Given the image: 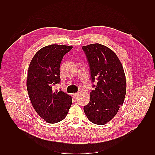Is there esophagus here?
Returning a JSON list of instances; mask_svg holds the SVG:
<instances>
[{"instance_id":"esophagus-1","label":"esophagus","mask_w":155,"mask_h":155,"mask_svg":"<svg viewBox=\"0 0 155 155\" xmlns=\"http://www.w3.org/2000/svg\"><path fill=\"white\" fill-rule=\"evenodd\" d=\"M78 94H79V93H73V96L75 97L78 96Z\"/></svg>"}]
</instances>
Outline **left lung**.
<instances>
[{"instance_id":"1","label":"left lung","mask_w":155,"mask_h":155,"mask_svg":"<svg viewBox=\"0 0 155 155\" xmlns=\"http://www.w3.org/2000/svg\"><path fill=\"white\" fill-rule=\"evenodd\" d=\"M90 67L92 83L97 85L90 93V101L84 107L88 119L103 125L109 122L124 103L126 94V78L117 54L106 46L96 43L83 46Z\"/></svg>"}]
</instances>
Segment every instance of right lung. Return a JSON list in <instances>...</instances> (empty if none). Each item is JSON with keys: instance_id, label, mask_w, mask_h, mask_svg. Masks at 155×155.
I'll use <instances>...</instances> for the list:
<instances>
[{"instance_id": "add662e5", "label": "right lung", "mask_w": 155, "mask_h": 155, "mask_svg": "<svg viewBox=\"0 0 155 155\" xmlns=\"http://www.w3.org/2000/svg\"><path fill=\"white\" fill-rule=\"evenodd\" d=\"M71 46L51 45L41 48L29 64L27 88L32 107L42 118L54 124L63 120L72 97L61 91H53L60 83V65Z\"/></svg>"}]
</instances>
